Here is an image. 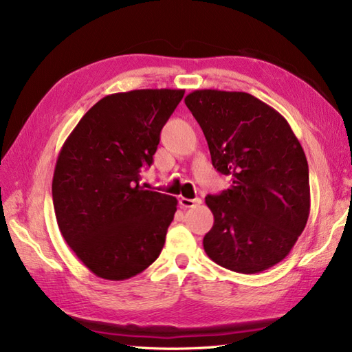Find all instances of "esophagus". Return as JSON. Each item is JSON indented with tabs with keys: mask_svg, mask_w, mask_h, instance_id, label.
Returning a JSON list of instances; mask_svg holds the SVG:
<instances>
[{
	"mask_svg": "<svg viewBox=\"0 0 352 352\" xmlns=\"http://www.w3.org/2000/svg\"><path fill=\"white\" fill-rule=\"evenodd\" d=\"M203 203V199L201 198H195V199H190V198H180V206L184 208H190V207H195L199 206Z\"/></svg>",
	"mask_w": 352,
	"mask_h": 352,
	"instance_id": "obj_1",
	"label": "esophagus"
}]
</instances>
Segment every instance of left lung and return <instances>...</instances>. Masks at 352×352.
<instances>
[{
	"label": "left lung",
	"instance_id": "8db88e82",
	"mask_svg": "<svg viewBox=\"0 0 352 352\" xmlns=\"http://www.w3.org/2000/svg\"><path fill=\"white\" fill-rule=\"evenodd\" d=\"M184 102L214 169L231 178L227 190L206 197L214 222L204 251L230 271H266L287 256L309 219V164L300 140L278 111L246 92L203 89Z\"/></svg>",
	"mask_w": 352,
	"mask_h": 352
}]
</instances>
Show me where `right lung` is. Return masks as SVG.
Here are the masks:
<instances>
[{"instance_id":"1","label":"right lung","mask_w":352,"mask_h":352,"mask_svg":"<svg viewBox=\"0 0 352 352\" xmlns=\"http://www.w3.org/2000/svg\"><path fill=\"white\" fill-rule=\"evenodd\" d=\"M182 89H140L104 96L63 144L52 203L63 239L104 280L131 278L160 256L177 198L140 188L160 131Z\"/></svg>"}]
</instances>
